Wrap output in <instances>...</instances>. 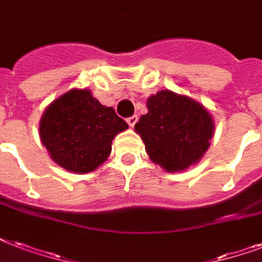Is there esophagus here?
I'll list each match as a JSON object with an SVG mask.
<instances>
[{
    "mask_svg": "<svg viewBox=\"0 0 262 262\" xmlns=\"http://www.w3.org/2000/svg\"><path fill=\"white\" fill-rule=\"evenodd\" d=\"M137 121H139V117H137V115H132V117H129V118L126 119V122L129 123V126L130 127L135 126Z\"/></svg>",
    "mask_w": 262,
    "mask_h": 262,
    "instance_id": "1",
    "label": "esophagus"
}]
</instances>
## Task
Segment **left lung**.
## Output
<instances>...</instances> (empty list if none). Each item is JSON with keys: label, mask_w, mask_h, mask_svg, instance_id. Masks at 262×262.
Listing matches in <instances>:
<instances>
[{"label": "left lung", "mask_w": 262, "mask_h": 262, "mask_svg": "<svg viewBox=\"0 0 262 262\" xmlns=\"http://www.w3.org/2000/svg\"><path fill=\"white\" fill-rule=\"evenodd\" d=\"M147 107L135 130L149 159L168 172L199 163L213 137L215 123L209 111L189 96L168 90L149 96Z\"/></svg>", "instance_id": "left-lung-1"}]
</instances>
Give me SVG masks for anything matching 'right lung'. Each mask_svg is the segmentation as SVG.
Instances as JSON below:
<instances>
[{
	"label": "right lung",
	"instance_id": "right-lung-1",
	"mask_svg": "<svg viewBox=\"0 0 262 262\" xmlns=\"http://www.w3.org/2000/svg\"><path fill=\"white\" fill-rule=\"evenodd\" d=\"M127 123L113 107L100 104L90 90H71L49 104L39 136L50 158L62 168L85 174L106 162L115 136Z\"/></svg>",
	"mask_w": 262,
	"mask_h": 262
}]
</instances>
